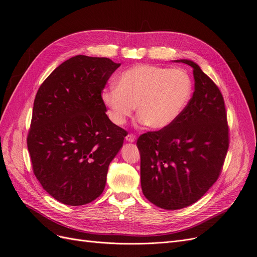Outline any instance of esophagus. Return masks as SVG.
Instances as JSON below:
<instances>
[{"label":"esophagus","instance_id":"34e87169","mask_svg":"<svg viewBox=\"0 0 257 257\" xmlns=\"http://www.w3.org/2000/svg\"><path fill=\"white\" fill-rule=\"evenodd\" d=\"M125 139H126V141L127 142H135V140H136V135H134V134H128L126 137H125Z\"/></svg>","mask_w":257,"mask_h":257}]
</instances>
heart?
Listing matches in <instances>:
<instances>
[{
  "label": "heart",
  "mask_w": 257,
  "mask_h": 257,
  "mask_svg": "<svg viewBox=\"0 0 257 257\" xmlns=\"http://www.w3.org/2000/svg\"><path fill=\"white\" fill-rule=\"evenodd\" d=\"M116 86L104 88L100 94L111 121L124 124L137 105L141 121L156 130L171 125L193 93V82L185 69L152 64L127 68L117 78Z\"/></svg>",
  "instance_id": "obj_1"
}]
</instances>
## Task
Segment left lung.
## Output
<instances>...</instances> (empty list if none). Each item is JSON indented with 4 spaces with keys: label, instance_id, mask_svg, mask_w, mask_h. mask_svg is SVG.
I'll list each match as a JSON object with an SVG mask.
<instances>
[{
    "label": "left lung",
    "instance_id": "1",
    "mask_svg": "<svg viewBox=\"0 0 257 257\" xmlns=\"http://www.w3.org/2000/svg\"><path fill=\"white\" fill-rule=\"evenodd\" d=\"M195 91L175 121L137 140L145 197L164 209L198 201L219 178L229 147L225 102L218 86L191 60Z\"/></svg>",
    "mask_w": 257,
    "mask_h": 257
}]
</instances>
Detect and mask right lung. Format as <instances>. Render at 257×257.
<instances>
[{
	"instance_id": "obj_1",
	"label": "right lung",
	"mask_w": 257,
	"mask_h": 257,
	"mask_svg": "<svg viewBox=\"0 0 257 257\" xmlns=\"http://www.w3.org/2000/svg\"><path fill=\"white\" fill-rule=\"evenodd\" d=\"M119 66L109 58L78 55L38 89L27 145L36 178L59 202L84 205L104 189L109 165L126 136L100 98Z\"/></svg>"
}]
</instances>
